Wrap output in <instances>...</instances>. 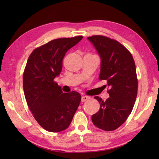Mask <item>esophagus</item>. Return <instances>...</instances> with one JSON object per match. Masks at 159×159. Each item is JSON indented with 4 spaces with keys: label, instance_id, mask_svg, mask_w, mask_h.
Wrapping results in <instances>:
<instances>
[{
    "label": "esophagus",
    "instance_id": "esophagus-1",
    "mask_svg": "<svg viewBox=\"0 0 159 159\" xmlns=\"http://www.w3.org/2000/svg\"><path fill=\"white\" fill-rule=\"evenodd\" d=\"M90 99V97H88V96H83L82 98H81V102H85L89 100Z\"/></svg>",
    "mask_w": 159,
    "mask_h": 159
}]
</instances>
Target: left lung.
<instances>
[{
  "label": "left lung",
  "mask_w": 159,
  "mask_h": 159,
  "mask_svg": "<svg viewBox=\"0 0 159 159\" xmlns=\"http://www.w3.org/2000/svg\"><path fill=\"white\" fill-rule=\"evenodd\" d=\"M88 39L100 57L99 79L107 80L109 88V98L105 101L98 96L94 98L100 108L92 116V121L102 130H114L125 121L135 102V64L131 53L119 42L103 36H93Z\"/></svg>",
  "instance_id": "obj_1"
}]
</instances>
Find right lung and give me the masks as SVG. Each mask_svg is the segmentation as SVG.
<instances>
[{"label": "right lung", "mask_w": 159, "mask_h": 159, "mask_svg": "<svg viewBox=\"0 0 159 159\" xmlns=\"http://www.w3.org/2000/svg\"><path fill=\"white\" fill-rule=\"evenodd\" d=\"M83 36L57 39L35 49L23 74V88L28 107L36 121L47 131L66 130L79 107L81 96L72 91L63 93L54 81L60 76L62 60Z\"/></svg>", "instance_id": "obj_1"}]
</instances>
